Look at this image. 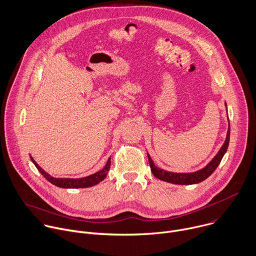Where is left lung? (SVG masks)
<instances>
[{"label":"left lung","instance_id":"left-lung-1","mask_svg":"<svg viewBox=\"0 0 256 256\" xmlns=\"http://www.w3.org/2000/svg\"><path fill=\"white\" fill-rule=\"evenodd\" d=\"M229 139H230V125L228 127V132H227V136H226V140L223 144V146L221 147V149L219 150V152L216 154V156L211 160L210 164H208L207 166L204 168L202 170L196 172H192V174H178V172H166L162 168H158V166H156L154 162H152L150 156L147 153L148 156V162H149V166L151 168L152 174H154L156 178L168 182H172V184H198L202 180H205L207 178H209L214 172L215 170L218 168V166L220 164L224 154L227 151L228 145H229Z\"/></svg>","mask_w":256,"mask_h":256}]
</instances>
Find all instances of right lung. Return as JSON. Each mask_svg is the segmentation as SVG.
<instances>
[{"label": "right lung", "instance_id": "add662e5", "mask_svg": "<svg viewBox=\"0 0 256 256\" xmlns=\"http://www.w3.org/2000/svg\"><path fill=\"white\" fill-rule=\"evenodd\" d=\"M32 162L35 164V166L37 168V170H39V172L52 184L60 186V188H88V186H92L96 184H98L100 182L103 180L106 176L107 174L110 170V166H111V158L108 160L105 168L103 170H100V172L90 174L86 178H52L51 176H49L47 172H45L36 162L35 160L31 158Z\"/></svg>", "mask_w": 256, "mask_h": 256}]
</instances>
